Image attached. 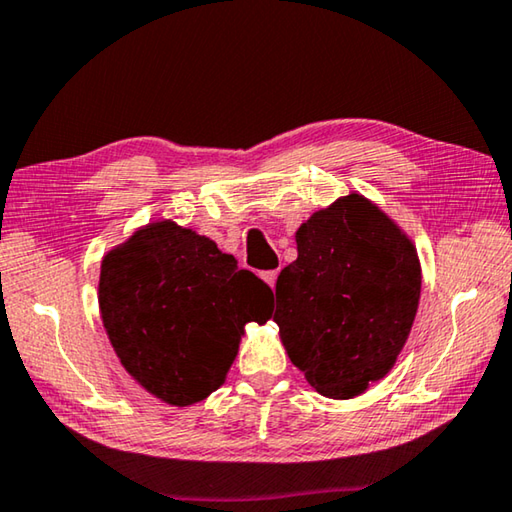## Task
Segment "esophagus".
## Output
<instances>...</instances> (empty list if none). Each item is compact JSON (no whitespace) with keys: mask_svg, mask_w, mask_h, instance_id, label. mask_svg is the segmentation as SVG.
<instances>
[{"mask_svg":"<svg viewBox=\"0 0 512 512\" xmlns=\"http://www.w3.org/2000/svg\"><path fill=\"white\" fill-rule=\"evenodd\" d=\"M262 277H264V282L268 284V287H275V280H277V271H264V273H262Z\"/></svg>","mask_w":512,"mask_h":512,"instance_id":"esophagus-1","label":"esophagus"}]
</instances>
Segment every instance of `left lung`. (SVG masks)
Returning a JSON list of instances; mask_svg holds the SVG:
<instances>
[{
	"mask_svg": "<svg viewBox=\"0 0 512 512\" xmlns=\"http://www.w3.org/2000/svg\"><path fill=\"white\" fill-rule=\"evenodd\" d=\"M298 259L277 277L275 314L289 359L320 395L350 400L393 368L420 300L409 237L359 194L296 232Z\"/></svg>",
	"mask_w": 512,
	"mask_h": 512,
	"instance_id": "obj_1",
	"label": "left lung"
}]
</instances>
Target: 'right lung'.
Wrapping results in <instances>:
<instances>
[{"instance_id": "obj_1", "label": "right lung", "mask_w": 512, "mask_h": 512, "mask_svg": "<svg viewBox=\"0 0 512 512\" xmlns=\"http://www.w3.org/2000/svg\"><path fill=\"white\" fill-rule=\"evenodd\" d=\"M271 287L214 241L173 221L110 250L101 264L103 327L131 377L173 406L223 384L250 320L271 318Z\"/></svg>"}]
</instances>
